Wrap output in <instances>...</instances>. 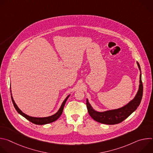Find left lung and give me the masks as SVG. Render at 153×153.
<instances>
[{"instance_id":"left-lung-1","label":"left lung","mask_w":153,"mask_h":153,"mask_svg":"<svg viewBox=\"0 0 153 153\" xmlns=\"http://www.w3.org/2000/svg\"><path fill=\"white\" fill-rule=\"evenodd\" d=\"M137 64L140 71L139 90L134 99L126 105L118 109L99 112L94 110L89 103L88 99H86V107L88 109V113L94 120L99 123L107 125L117 124L126 119L137 108L142 98L143 84L142 82V74L140 65L137 62Z\"/></svg>"}]
</instances>
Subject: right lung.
<instances>
[{"instance_id": "right-lung-1", "label": "right lung", "mask_w": 153, "mask_h": 153, "mask_svg": "<svg viewBox=\"0 0 153 153\" xmlns=\"http://www.w3.org/2000/svg\"><path fill=\"white\" fill-rule=\"evenodd\" d=\"M10 90H11V88H10ZM10 92L11 93V90H10ZM11 100H12V102H13V103L14 105V106L15 108V109L16 110V111H17V113L19 114H20L21 116H22L23 117H24L25 119H27V120H28L29 121H30L31 122L34 123V124H36V125H45V124H48V123H51V122H53L54 121H56V120H57L60 116L62 115V112H63V108H64V106L65 105V103H66L67 99H68V97H70V94L68 95L66 98H65V99L64 100V101L63 102V103H62L59 110H58V111L55 113L54 114L52 115V116H48V117H31V116H30L26 114H25L24 113H23L22 111L19 108V107L17 106V105L16 104L14 99H13V97L12 96V94L11 93Z\"/></svg>"}]
</instances>
